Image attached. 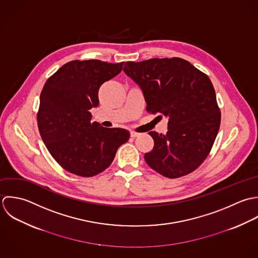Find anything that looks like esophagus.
<instances>
[{
	"label": "esophagus",
	"instance_id": "obj_1",
	"mask_svg": "<svg viewBox=\"0 0 258 258\" xmlns=\"http://www.w3.org/2000/svg\"><path fill=\"white\" fill-rule=\"evenodd\" d=\"M139 136H140L139 133H136V132H134V131H131V137H132V138H137V137H139Z\"/></svg>",
	"mask_w": 258,
	"mask_h": 258
}]
</instances>
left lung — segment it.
<instances>
[{
	"mask_svg": "<svg viewBox=\"0 0 258 258\" xmlns=\"http://www.w3.org/2000/svg\"><path fill=\"white\" fill-rule=\"evenodd\" d=\"M123 71L141 87L147 111L168 117L165 135L149 133L155 142L145 155L149 166L168 178L196 170L209 155L220 126L209 78L180 57L126 61Z\"/></svg>",
	"mask_w": 258,
	"mask_h": 258,
	"instance_id": "left-lung-1",
	"label": "left lung"
}]
</instances>
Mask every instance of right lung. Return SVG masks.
<instances>
[{
  "instance_id": "right-lung-1",
  "label": "right lung",
  "mask_w": 258,
  "mask_h": 258,
  "mask_svg": "<svg viewBox=\"0 0 258 258\" xmlns=\"http://www.w3.org/2000/svg\"><path fill=\"white\" fill-rule=\"evenodd\" d=\"M123 62L72 60L46 82L37 121L49 153L67 171L91 177L112 162L117 149L130 139L124 128L91 122L90 109L99 105V90L117 76Z\"/></svg>"
}]
</instances>
